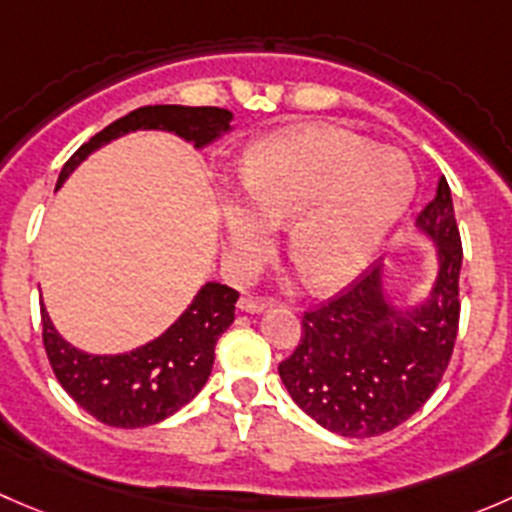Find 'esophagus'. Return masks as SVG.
Returning a JSON list of instances; mask_svg holds the SVG:
<instances>
[{
  "label": "esophagus",
  "mask_w": 512,
  "mask_h": 512,
  "mask_svg": "<svg viewBox=\"0 0 512 512\" xmlns=\"http://www.w3.org/2000/svg\"><path fill=\"white\" fill-rule=\"evenodd\" d=\"M237 307L242 309V312H262V309L270 307V299L265 297H252V294H245V297H240V302H237Z\"/></svg>",
  "instance_id": "34e87169"
}]
</instances>
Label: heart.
<instances>
[{
  "instance_id": "b5f03b06",
  "label": "heart",
  "mask_w": 512,
  "mask_h": 512,
  "mask_svg": "<svg viewBox=\"0 0 512 512\" xmlns=\"http://www.w3.org/2000/svg\"><path fill=\"white\" fill-rule=\"evenodd\" d=\"M406 158L332 126L294 128L247 151L242 200L225 205L232 257L255 270L287 225V255L314 287L359 275L414 198Z\"/></svg>"
}]
</instances>
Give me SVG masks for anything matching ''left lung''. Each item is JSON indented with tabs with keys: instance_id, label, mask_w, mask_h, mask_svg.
Instances as JSON below:
<instances>
[{
	"instance_id": "8db88e82",
	"label": "left lung",
	"mask_w": 512,
	"mask_h": 512,
	"mask_svg": "<svg viewBox=\"0 0 512 512\" xmlns=\"http://www.w3.org/2000/svg\"><path fill=\"white\" fill-rule=\"evenodd\" d=\"M418 225L438 242V280L426 304L396 312L381 297L376 267L307 309L297 349L280 364L294 404L319 426L371 438L431 399L453 356L461 319V232L446 178Z\"/></svg>"
}]
</instances>
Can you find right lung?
Segmentation results:
<instances>
[{"instance_id": "right-lung-1", "label": "right lung", "mask_w": 512, "mask_h": 512, "mask_svg": "<svg viewBox=\"0 0 512 512\" xmlns=\"http://www.w3.org/2000/svg\"><path fill=\"white\" fill-rule=\"evenodd\" d=\"M232 113L215 106H143L98 131L61 168L59 188L71 170L103 143L138 128L178 133L195 148L230 128ZM240 292L210 282L198 292L183 317L156 342L131 354L94 356L66 344L41 307V339L54 376L66 394L96 421L116 428H143L173 416L205 386L215 361V344L235 322Z\"/></svg>"}]
</instances>
